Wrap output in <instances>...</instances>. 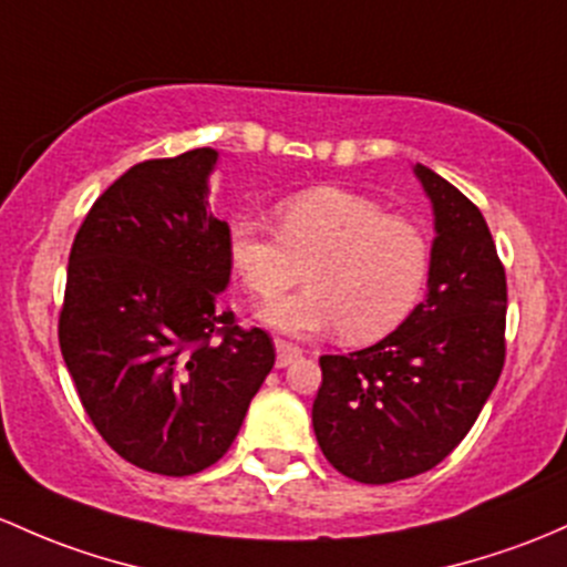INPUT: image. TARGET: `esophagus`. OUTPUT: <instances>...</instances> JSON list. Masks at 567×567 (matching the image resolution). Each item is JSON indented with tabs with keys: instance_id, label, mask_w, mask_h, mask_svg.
Here are the masks:
<instances>
[{
	"instance_id": "34e87169",
	"label": "esophagus",
	"mask_w": 567,
	"mask_h": 567,
	"mask_svg": "<svg viewBox=\"0 0 567 567\" xmlns=\"http://www.w3.org/2000/svg\"><path fill=\"white\" fill-rule=\"evenodd\" d=\"M276 364L278 368H286V364H291L295 362L297 357L302 354L300 349H297V346H291V343H286V340H276Z\"/></svg>"
}]
</instances>
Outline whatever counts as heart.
<instances>
[{
    "mask_svg": "<svg viewBox=\"0 0 567 567\" xmlns=\"http://www.w3.org/2000/svg\"><path fill=\"white\" fill-rule=\"evenodd\" d=\"M278 235L248 218L227 233L237 281L270 300L306 272L308 289L259 310L261 324L289 334L338 330L346 343H373L398 330L430 278V243L408 218L346 188H310L276 208Z\"/></svg>",
    "mask_w": 567,
    "mask_h": 567,
    "instance_id": "obj_1",
    "label": "heart"
}]
</instances>
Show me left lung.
Segmentation results:
<instances>
[{
    "instance_id": "1",
    "label": "left lung",
    "mask_w": 567,
    "mask_h": 567,
    "mask_svg": "<svg viewBox=\"0 0 567 567\" xmlns=\"http://www.w3.org/2000/svg\"><path fill=\"white\" fill-rule=\"evenodd\" d=\"M432 205L427 295L379 343L319 359L313 432L334 471L392 484L460 446L501 379L505 270L484 216L460 188L413 164Z\"/></svg>"
}]
</instances>
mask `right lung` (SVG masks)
Listing matches in <instances>:
<instances>
[{
  "mask_svg": "<svg viewBox=\"0 0 567 567\" xmlns=\"http://www.w3.org/2000/svg\"><path fill=\"white\" fill-rule=\"evenodd\" d=\"M218 151L126 169L89 210L66 270L59 346L107 446L162 476L221 460L276 364L267 332L221 310L227 221L210 213Z\"/></svg>",
  "mask_w": 567,
  "mask_h": 567,
  "instance_id": "right-lung-1",
  "label": "right lung"
}]
</instances>
